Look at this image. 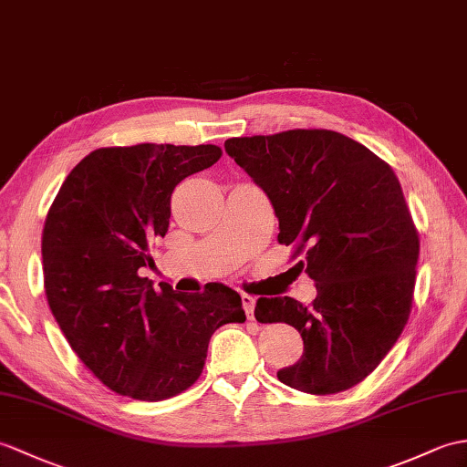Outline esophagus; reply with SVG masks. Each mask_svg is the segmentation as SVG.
<instances>
[{"label":"esophagus","mask_w":467,"mask_h":467,"mask_svg":"<svg viewBox=\"0 0 467 467\" xmlns=\"http://www.w3.org/2000/svg\"><path fill=\"white\" fill-rule=\"evenodd\" d=\"M241 300H243V308H244V312H246V318L253 320V318H254V305H256V300H254L251 295H243Z\"/></svg>","instance_id":"1"}]
</instances>
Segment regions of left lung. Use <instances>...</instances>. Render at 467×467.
Wrapping results in <instances>:
<instances>
[{
  "instance_id": "8db88e82",
  "label": "left lung",
  "mask_w": 467,
  "mask_h": 467,
  "mask_svg": "<svg viewBox=\"0 0 467 467\" xmlns=\"http://www.w3.org/2000/svg\"><path fill=\"white\" fill-rule=\"evenodd\" d=\"M224 150L273 202L278 243L306 251L310 306L258 298V322H286L305 342L278 380L306 394L362 382L402 334L414 298L420 238L392 167L327 129L234 137Z\"/></svg>"
}]
</instances>
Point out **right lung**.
Wrapping results in <instances>:
<instances>
[{"label": "right lung", "instance_id": "add662e5", "mask_svg": "<svg viewBox=\"0 0 467 467\" xmlns=\"http://www.w3.org/2000/svg\"><path fill=\"white\" fill-rule=\"evenodd\" d=\"M216 145L107 147L61 184L41 236L49 308L79 360L113 389L143 402L199 380L216 328L244 322L238 292L221 283L194 295L153 288L140 268L165 236L171 194L221 159Z\"/></svg>", "mask_w": 467, "mask_h": 467}]
</instances>
